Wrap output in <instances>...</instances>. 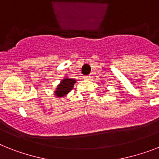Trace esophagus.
I'll list each match as a JSON object with an SVG mask.
<instances>
[{
	"mask_svg": "<svg viewBox=\"0 0 159 159\" xmlns=\"http://www.w3.org/2000/svg\"><path fill=\"white\" fill-rule=\"evenodd\" d=\"M90 78H91L90 75H85V76H84V80H89Z\"/></svg>",
	"mask_w": 159,
	"mask_h": 159,
	"instance_id": "obj_1",
	"label": "esophagus"
}]
</instances>
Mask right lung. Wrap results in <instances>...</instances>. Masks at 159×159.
<instances>
[{"mask_svg":"<svg viewBox=\"0 0 159 159\" xmlns=\"http://www.w3.org/2000/svg\"><path fill=\"white\" fill-rule=\"evenodd\" d=\"M76 80H73V79L64 78L56 89V91L54 92L55 95L57 96V98H62L66 96L73 89L74 84Z\"/></svg>","mask_w":159,"mask_h":159,"instance_id":"right-lung-1","label":"right lung"}]
</instances>
